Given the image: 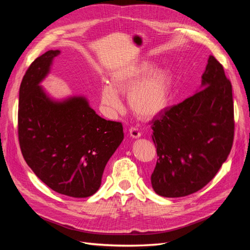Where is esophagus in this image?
Here are the masks:
<instances>
[{
	"label": "esophagus",
	"instance_id": "obj_1",
	"mask_svg": "<svg viewBox=\"0 0 250 250\" xmlns=\"http://www.w3.org/2000/svg\"><path fill=\"white\" fill-rule=\"evenodd\" d=\"M129 134H130V137L133 138V139H139L141 135H142L141 131L138 129V128H135V127H131L130 128V129H129Z\"/></svg>",
	"mask_w": 250,
	"mask_h": 250
}]
</instances>
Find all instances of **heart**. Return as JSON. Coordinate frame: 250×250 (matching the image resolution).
Wrapping results in <instances>:
<instances>
[{
	"label": "heart",
	"mask_w": 250,
	"mask_h": 250,
	"mask_svg": "<svg viewBox=\"0 0 250 250\" xmlns=\"http://www.w3.org/2000/svg\"><path fill=\"white\" fill-rule=\"evenodd\" d=\"M171 77L165 70L152 71V65H128L117 71L111 84H104L100 99L105 111L115 113L122 109L119 93L129 94L132 111L142 119H152L168 106Z\"/></svg>",
	"instance_id": "obj_1"
}]
</instances>
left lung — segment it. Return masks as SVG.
Instances as JSON below:
<instances>
[{
    "instance_id": "obj_1",
    "label": "left lung",
    "mask_w": 250,
    "mask_h": 250,
    "mask_svg": "<svg viewBox=\"0 0 250 250\" xmlns=\"http://www.w3.org/2000/svg\"><path fill=\"white\" fill-rule=\"evenodd\" d=\"M202 89L166 109L152 122L157 162L151 185L164 197H184L215 177L233 143L231 83L209 56Z\"/></svg>"
}]
</instances>
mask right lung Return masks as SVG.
Masks as SVG:
<instances>
[{
    "mask_svg": "<svg viewBox=\"0 0 250 250\" xmlns=\"http://www.w3.org/2000/svg\"><path fill=\"white\" fill-rule=\"evenodd\" d=\"M60 53L50 50L30 64L20 87L18 133L21 154L53 191L85 198L100 188L105 166L124 139L122 123L107 121L82 97L55 102L40 82Z\"/></svg>",
    "mask_w": 250,
    "mask_h": 250,
    "instance_id": "add662e5",
    "label": "right lung"
}]
</instances>
